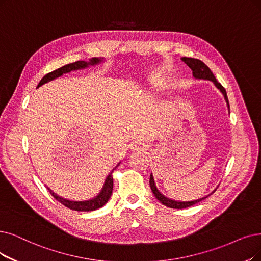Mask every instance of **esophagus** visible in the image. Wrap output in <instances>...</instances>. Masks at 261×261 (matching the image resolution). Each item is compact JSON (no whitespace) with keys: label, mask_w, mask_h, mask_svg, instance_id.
<instances>
[{"label":"esophagus","mask_w":261,"mask_h":261,"mask_svg":"<svg viewBox=\"0 0 261 261\" xmlns=\"http://www.w3.org/2000/svg\"><path fill=\"white\" fill-rule=\"evenodd\" d=\"M132 150L134 152H144L145 150H147V148H145V145L141 142H135L133 145H132Z\"/></svg>","instance_id":"obj_1"}]
</instances>
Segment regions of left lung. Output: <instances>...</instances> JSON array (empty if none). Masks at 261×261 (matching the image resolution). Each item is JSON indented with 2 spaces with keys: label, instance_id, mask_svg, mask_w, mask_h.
Listing matches in <instances>:
<instances>
[{
  "label": "left lung",
  "instance_id": "1",
  "mask_svg": "<svg viewBox=\"0 0 261 261\" xmlns=\"http://www.w3.org/2000/svg\"><path fill=\"white\" fill-rule=\"evenodd\" d=\"M184 63L189 66L192 70H193V76L196 78V79H202V80H210L214 83V86L220 90L222 92V94L224 95V98L227 102V107L228 109L229 108V101H228V97H227V93H226V90L224 89V87L221 85L220 82H218L215 78V76L213 75V72L211 71V69L207 67L202 61L198 60V59H193V58H182L181 59ZM150 187L152 190V193L154 194L155 198L158 199L161 203H163L164 205L168 206V207H172V209H184V207H189V206H192L198 202H200L201 200L205 199L206 197H209L210 195H212L216 189L207 196H204L202 198H199V199H196V200H192V201H178V200H173V199H170V198H167L166 196H164L159 190L158 187H156L155 185V182H154V178L153 175L151 173L150 175Z\"/></svg>",
  "mask_w": 261,
  "mask_h": 261
}]
</instances>
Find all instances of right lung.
<instances>
[{
  "mask_svg": "<svg viewBox=\"0 0 261 261\" xmlns=\"http://www.w3.org/2000/svg\"><path fill=\"white\" fill-rule=\"evenodd\" d=\"M103 59L102 58H92L90 59L89 62H86V61H77V62H74V63H70V64H67V65H64L62 66L54 71L49 72V74H47L46 76L43 77V79H41L38 83V87L45 85V83L54 80L60 76H62L63 74H67V72L69 71H72V70H77V69H83V68H87L91 65H96L98 63H100V62L102 61ZM120 165V163L114 167V168L112 169V171L107 175V178L105 180V183H103V186L101 191L99 192V194L97 196H95L94 198H92V199H89V200H83V201H74V200H68V199H65V198H62L60 196H58L56 193L52 192L49 187H47L48 191L50 192V194L54 196L56 199L61 202L63 205L67 206L68 209L70 210H75V211H94V210H97L99 209V207H101L102 205H105L107 203V201L109 200V198L112 194V190H113V178H112V172L113 170L117 168V167Z\"/></svg>",
  "mask_w": 261,
  "mask_h": 261,
  "instance_id": "add662e5",
  "label": "right lung"
}]
</instances>
